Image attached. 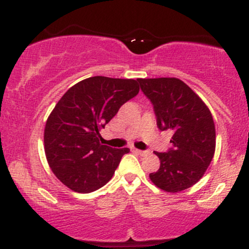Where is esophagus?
Wrapping results in <instances>:
<instances>
[{"mask_svg":"<svg viewBox=\"0 0 249 249\" xmlns=\"http://www.w3.org/2000/svg\"><path fill=\"white\" fill-rule=\"evenodd\" d=\"M134 153L139 154V156H145V154H147V151H142V150H137V148H134L133 150Z\"/></svg>","mask_w":249,"mask_h":249,"instance_id":"1","label":"esophagus"}]
</instances>
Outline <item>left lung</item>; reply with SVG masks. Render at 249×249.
Wrapping results in <instances>:
<instances>
[{
	"label": "left lung",
	"instance_id": "1",
	"mask_svg": "<svg viewBox=\"0 0 249 249\" xmlns=\"http://www.w3.org/2000/svg\"><path fill=\"white\" fill-rule=\"evenodd\" d=\"M152 103L157 126L171 131L172 147L156 152L160 160L157 172L150 173L157 187L176 193L201 179L215 151V126L210 108L196 92L178 78L137 79Z\"/></svg>",
	"mask_w": 249,
	"mask_h": 249
}]
</instances>
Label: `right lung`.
Instances as JSON below:
<instances>
[{
	"label": "right lung",
	"instance_id": "1",
	"mask_svg": "<svg viewBox=\"0 0 249 249\" xmlns=\"http://www.w3.org/2000/svg\"><path fill=\"white\" fill-rule=\"evenodd\" d=\"M138 92L134 79L95 76L59 99L45 124L44 148L49 166L65 186L90 193L110 181L130 150L102 145L99 131Z\"/></svg>",
	"mask_w": 249,
	"mask_h": 249
}]
</instances>
